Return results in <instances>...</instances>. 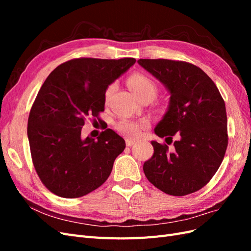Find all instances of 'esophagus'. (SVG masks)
I'll use <instances>...</instances> for the list:
<instances>
[{
    "instance_id": "esophagus-1",
    "label": "esophagus",
    "mask_w": 251,
    "mask_h": 251,
    "mask_svg": "<svg viewBox=\"0 0 251 251\" xmlns=\"http://www.w3.org/2000/svg\"><path fill=\"white\" fill-rule=\"evenodd\" d=\"M134 143H135V141L130 140V139H126V147H132Z\"/></svg>"
}]
</instances>
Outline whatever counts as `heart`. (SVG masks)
I'll return each mask as SVG.
<instances>
[{
    "label": "heart",
    "instance_id": "heart-1",
    "mask_svg": "<svg viewBox=\"0 0 251 251\" xmlns=\"http://www.w3.org/2000/svg\"><path fill=\"white\" fill-rule=\"evenodd\" d=\"M127 85L132 90V92L136 96H140L144 93H151L154 96L156 94V85L155 82L151 78L147 77L146 75L142 74H134L128 78ZM114 85L110 86L105 92V97H109L114 90ZM149 126V123L147 120H130V119H123L119 121L117 125V130L125 135L128 139H137L142 135L144 128Z\"/></svg>",
    "mask_w": 251,
    "mask_h": 251
}]
</instances>
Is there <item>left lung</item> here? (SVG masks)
I'll return each mask as SVG.
<instances>
[{
	"label": "left lung",
	"instance_id": "left-lung-1",
	"mask_svg": "<svg viewBox=\"0 0 251 251\" xmlns=\"http://www.w3.org/2000/svg\"><path fill=\"white\" fill-rule=\"evenodd\" d=\"M144 70L170 94L168 109L155 127L168 144L151 141L154 154L144 162L146 177L163 193L185 196L199 191L220 168L227 149L225 102L200 68L170 59H139ZM171 139L169 143L166 140Z\"/></svg>",
	"mask_w": 251,
	"mask_h": 251
}]
</instances>
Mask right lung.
Masks as SVG:
<instances>
[{
	"instance_id": "obj_1",
	"label": "right lung",
	"mask_w": 251,
	"mask_h": 251,
	"mask_svg": "<svg viewBox=\"0 0 251 251\" xmlns=\"http://www.w3.org/2000/svg\"><path fill=\"white\" fill-rule=\"evenodd\" d=\"M136 59L75 58L45 80L28 118L27 135L35 171L50 192L78 198L107 180L126 142L111 128L81 137L89 116L104 111L105 91Z\"/></svg>"
}]
</instances>
